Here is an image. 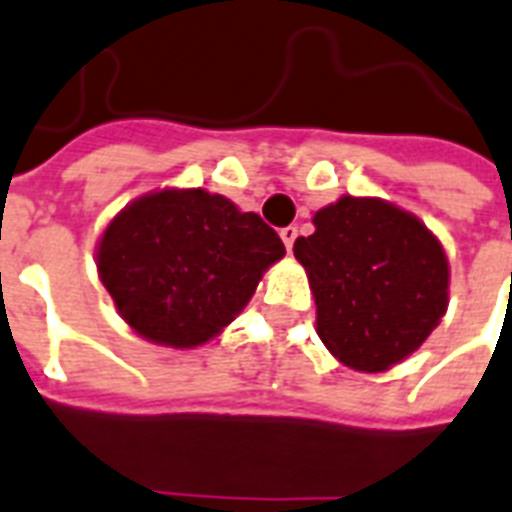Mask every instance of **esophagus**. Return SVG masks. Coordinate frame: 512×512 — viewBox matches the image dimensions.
Segmentation results:
<instances>
[{"instance_id":"34e87169","label":"esophagus","mask_w":512,"mask_h":512,"mask_svg":"<svg viewBox=\"0 0 512 512\" xmlns=\"http://www.w3.org/2000/svg\"><path fill=\"white\" fill-rule=\"evenodd\" d=\"M280 237H282V243H285V248H293V243H296V237H298V227H293V224H290V227H282L280 230Z\"/></svg>"}]
</instances>
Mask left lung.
Returning a JSON list of instances; mask_svg holds the SVG:
<instances>
[{
	"label": "left lung",
	"mask_w": 512,
	"mask_h": 512,
	"mask_svg": "<svg viewBox=\"0 0 512 512\" xmlns=\"http://www.w3.org/2000/svg\"><path fill=\"white\" fill-rule=\"evenodd\" d=\"M298 237L317 301V333L343 365L388 370L410 357L447 312L441 243L412 214L375 198H341Z\"/></svg>",
	"instance_id": "1"
}]
</instances>
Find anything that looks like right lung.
I'll use <instances>...</instances> for the list:
<instances>
[{"instance_id":"right-lung-1","label":"right lung","mask_w":512,"mask_h":512,"mask_svg":"<svg viewBox=\"0 0 512 512\" xmlns=\"http://www.w3.org/2000/svg\"><path fill=\"white\" fill-rule=\"evenodd\" d=\"M285 245L259 214L206 190H163L108 224L102 285L140 335L174 349L214 338L248 304Z\"/></svg>"}]
</instances>
